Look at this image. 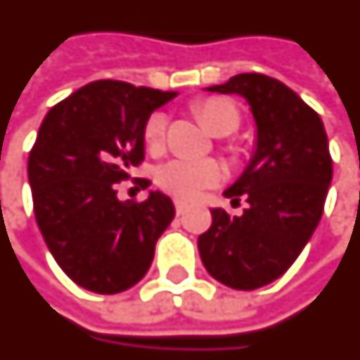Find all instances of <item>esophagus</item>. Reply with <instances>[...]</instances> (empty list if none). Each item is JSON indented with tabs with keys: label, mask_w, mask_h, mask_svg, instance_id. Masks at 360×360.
I'll use <instances>...</instances> for the list:
<instances>
[{
	"label": "esophagus",
	"mask_w": 360,
	"mask_h": 360,
	"mask_svg": "<svg viewBox=\"0 0 360 360\" xmlns=\"http://www.w3.org/2000/svg\"><path fill=\"white\" fill-rule=\"evenodd\" d=\"M174 205H176V214H184V212L188 211V205H186L184 201H180V199L174 201Z\"/></svg>",
	"instance_id": "esophagus-1"
}]
</instances>
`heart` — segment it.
Returning a JSON list of instances; mask_svg holds the SVG:
<instances>
[{"label":"heart","mask_w":360,"mask_h":360,"mask_svg":"<svg viewBox=\"0 0 360 360\" xmlns=\"http://www.w3.org/2000/svg\"><path fill=\"white\" fill-rule=\"evenodd\" d=\"M195 111L205 122V126L214 134L234 132L240 126V111L230 99L224 97H209L195 105ZM167 128L165 112H153L146 122L143 138L149 148H157L162 141ZM224 170L214 159H188L176 157L170 159L157 170V182L162 190H167L178 199L193 201L207 188H212L222 180Z\"/></svg>","instance_id":"heart-1"}]
</instances>
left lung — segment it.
<instances>
[{"instance_id":"left-lung-1","label":"left lung","mask_w":360,"mask_h":360,"mask_svg":"<svg viewBox=\"0 0 360 360\" xmlns=\"http://www.w3.org/2000/svg\"><path fill=\"white\" fill-rule=\"evenodd\" d=\"M217 94L243 97L255 122V149L224 198L249 207L240 217L211 209L198 248L207 272L234 290H257L295 263L316 230L332 182L328 136L316 112L276 78L232 76Z\"/></svg>"}]
</instances>
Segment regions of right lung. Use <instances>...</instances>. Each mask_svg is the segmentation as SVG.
I'll return each mask as SVG.
<instances>
[{
  "instance_id": "right-lung-1",
  "label": "right lung",
  "mask_w": 360,
  "mask_h": 360,
  "mask_svg": "<svg viewBox=\"0 0 360 360\" xmlns=\"http://www.w3.org/2000/svg\"><path fill=\"white\" fill-rule=\"evenodd\" d=\"M178 91L97 80L49 109L28 157L34 214L47 249L76 284L120 293L151 266L174 219L169 195L120 201L115 184L143 161L146 122Z\"/></svg>"
}]
</instances>
